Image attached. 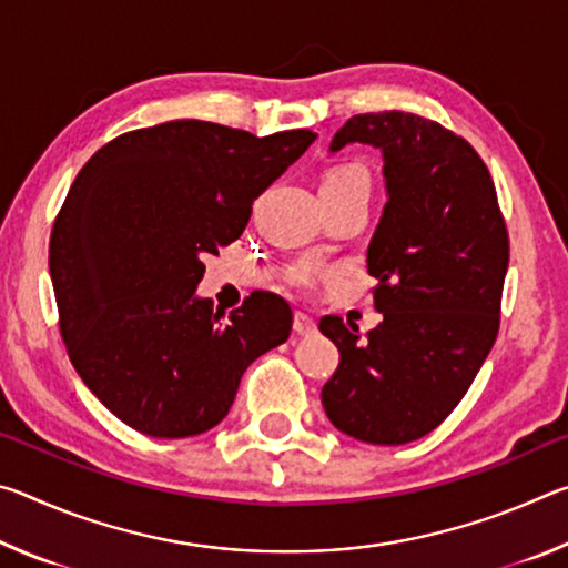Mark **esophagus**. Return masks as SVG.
Returning <instances> with one entry per match:
<instances>
[{"label": "esophagus", "instance_id": "34e87169", "mask_svg": "<svg viewBox=\"0 0 568 568\" xmlns=\"http://www.w3.org/2000/svg\"><path fill=\"white\" fill-rule=\"evenodd\" d=\"M293 331H295L297 335H313L315 331H318V323H315L313 315H307V313H295Z\"/></svg>", "mask_w": 568, "mask_h": 568}]
</instances>
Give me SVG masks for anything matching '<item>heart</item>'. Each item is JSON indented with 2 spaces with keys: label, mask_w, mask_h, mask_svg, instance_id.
Masks as SVG:
<instances>
[{
  "label": "heart",
  "mask_w": 568,
  "mask_h": 568,
  "mask_svg": "<svg viewBox=\"0 0 568 568\" xmlns=\"http://www.w3.org/2000/svg\"><path fill=\"white\" fill-rule=\"evenodd\" d=\"M353 185H371L368 170L358 165V162H338V165H333L323 172L321 190H343ZM318 273H321L318 265L297 263L291 267V281L301 287H307L315 283Z\"/></svg>",
  "instance_id": "heart-1"
}]
</instances>
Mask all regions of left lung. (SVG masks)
Listing matches in <instances>:
<instances>
[{
  "instance_id": "obj_1",
  "label": "left lung",
  "mask_w": 568,
  "mask_h": 568,
  "mask_svg": "<svg viewBox=\"0 0 568 568\" xmlns=\"http://www.w3.org/2000/svg\"><path fill=\"white\" fill-rule=\"evenodd\" d=\"M348 142L383 152L388 203L368 245L383 321L361 335L323 315L341 363L321 398L343 434L400 446L450 416L494 348L508 230L486 162L444 124L400 110L353 114L331 150Z\"/></svg>"
}]
</instances>
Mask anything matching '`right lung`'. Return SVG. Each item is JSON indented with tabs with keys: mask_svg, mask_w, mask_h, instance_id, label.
I'll list each match as a JSON object with an SVG mask.
<instances>
[{
	"mask_svg": "<svg viewBox=\"0 0 568 568\" xmlns=\"http://www.w3.org/2000/svg\"><path fill=\"white\" fill-rule=\"evenodd\" d=\"M313 140L172 120L110 140L74 178L50 237L60 333L84 386L130 428L205 434L247 365L287 341L281 295L250 293L225 321L195 287L203 257L243 235L255 197Z\"/></svg>",
	"mask_w": 568,
	"mask_h": 568,
	"instance_id": "1",
	"label": "right lung"
}]
</instances>
